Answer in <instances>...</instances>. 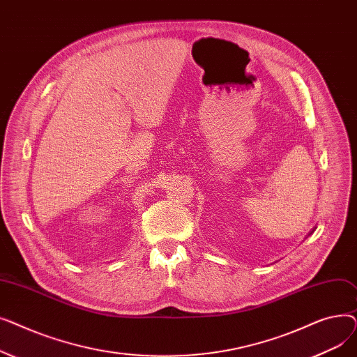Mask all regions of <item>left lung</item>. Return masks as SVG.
Listing matches in <instances>:
<instances>
[{
    "label": "left lung",
    "mask_w": 357,
    "mask_h": 357,
    "mask_svg": "<svg viewBox=\"0 0 357 357\" xmlns=\"http://www.w3.org/2000/svg\"><path fill=\"white\" fill-rule=\"evenodd\" d=\"M312 231H314V230H312ZM312 231H311V233H312ZM311 233H310V234H311Z\"/></svg>",
    "instance_id": "obj_1"
}]
</instances>
